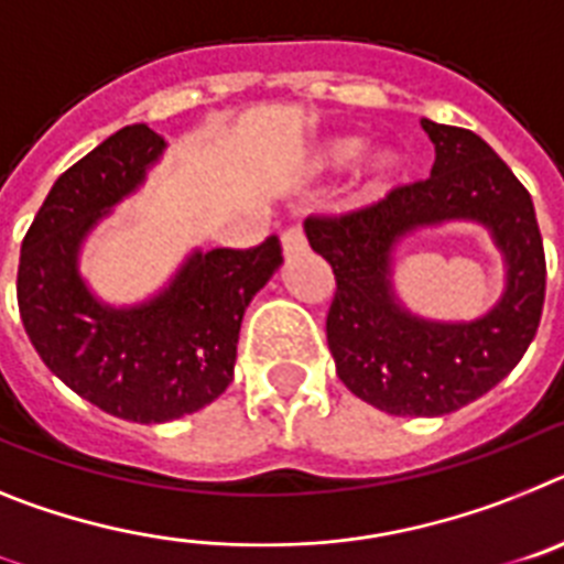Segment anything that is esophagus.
Here are the masks:
<instances>
[{
    "label": "esophagus",
    "mask_w": 564,
    "mask_h": 564,
    "mask_svg": "<svg viewBox=\"0 0 564 564\" xmlns=\"http://www.w3.org/2000/svg\"><path fill=\"white\" fill-rule=\"evenodd\" d=\"M281 241H283V252L286 254H297L310 247V243H306V232H303L301 224H292V227L283 229Z\"/></svg>",
    "instance_id": "obj_1"
}]
</instances>
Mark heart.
Instances as JSON below:
<instances>
[{"label":"heart","mask_w":564,"mask_h":564,"mask_svg":"<svg viewBox=\"0 0 564 564\" xmlns=\"http://www.w3.org/2000/svg\"><path fill=\"white\" fill-rule=\"evenodd\" d=\"M360 153V141L357 139H332L323 141L321 150H317V164L321 166H343L346 161H351ZM369 175L371 178H383L391 170V155L389 153H375L369 159Z\"/></svg>","instance_id":"heart-1"}]
</instances>
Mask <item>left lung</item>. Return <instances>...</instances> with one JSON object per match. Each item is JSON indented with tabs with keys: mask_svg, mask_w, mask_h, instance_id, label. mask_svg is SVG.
Listing matches in <instances>:
<instances>
[{
	"mask_svg": "<svg viewBox=\"0 0 564 564\" xmlns=\"http://www.w3.org/2000/svg\"><path fill=\"white\" fill-rule=\"evenodd\" d=\"M423 130L437 150L431 175L366 207L306 218L312 249L335 272L326 340L337 377L355 398L400 417H437L491 391L528 351L545 303V249L531 193L471 130L429 119ZM448 217L486 223L509 261L503 301L459 327L411 318L388 286L399 235Z\"/></svg>",
	"mask_w": 564,
	"mask_h": 564,
	"instance_id": "left-lung-1",
	"label": "left lung"
}]
</instances>
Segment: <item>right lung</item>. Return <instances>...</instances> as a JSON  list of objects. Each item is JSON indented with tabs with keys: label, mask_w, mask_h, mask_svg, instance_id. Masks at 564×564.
Segmentation results:
<instances>
[{
	"label": "right lung",
	"mask_w": 564,
	"mask_h": 564,
	"mask_svg": "<svg viewBox=\"0 0 564 564\" xmlns=\"http://www.w3.org/2000/svg\"><path fill=\"white\" fill-rule=\"evenodd\" d=\"M164 139L121 127L58 175L24 232L17 301L47 369L107 414L166 423L218 400L232 383L238 332L254 292L283 261L278 235L249 249L195 252L164 295L139 310H107L76 272L87 229L133 193Z\"/></svg>",
	"instance_id": "obj_1"
}]
</instances>
